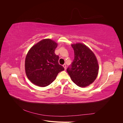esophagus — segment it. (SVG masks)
<instances>
[{
    "instance_id": "34e87169",
    "label": "esophagus",
    "mask_w": 123,
    "mask_h": 123,
    "mask_svg": "<svg viewBox=\"0 0 123 123\" xmlns=\"http://www.w3.org/2000/svg\"><path fill=\"white\" fill-rule=\"evenodd\" d=\"M62 66L64 67V69L66 70V64H64V65H63V66Z\"/></svg>"
}]
</instances>
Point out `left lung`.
<instances>
[{
	"label": "left lung",
	"mask_w": 123,
	"mask_h": 123,
	"mask_svg": "<svg viewBox=\"0 0 123 123\" xmlns=\"http://www.w3.org/2000/svg\"><path fill=\"white\" fill-rule=\"evenodd\" d=\"M74 59L67 69L72 80L78 86L85 87L92 84L98 73V64L94 53L84 44L71 45Z\"/></svg>",
	"instance_id": "obj_1"
}]
</instances>
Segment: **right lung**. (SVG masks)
<instances>
[{"label":"right lung","mask_w":123,"mask_h":123,"mask_svg":"<svg viewBox=\"0 0 123 123\" xmlns=\"http://www.w3.org/2000/svg\"><path fill=\"white\" fill-rule=\"evenodd\" d=\"M57 43L44 39L33 46L26 56L25 71L28 79L40 87L51 84L58 73L64 70L59 64V56L55 54Z\"/></svg>","instance_id":"1"}]
</instances>
